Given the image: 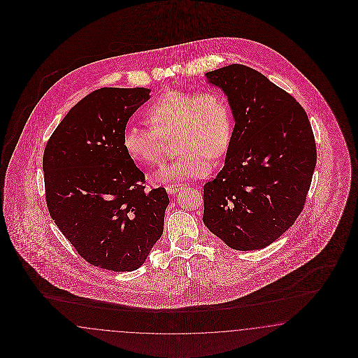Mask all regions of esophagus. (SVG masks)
<instances>
[{"instance_id": "obj_1", "label": "esophagus", "mask_w": 358, "mask_h": 358, "mask_svg": "<svg viewBox=\"0 0 358 358\" xmlns=\"http://www.w3.org/2000/svg\"><path fill=\"white\" fill-rule=\"evenodd\" d=\"M182 184H172V185H166L165 186V190L168 192V194H176L177 192H180L181 189H182Z\"/></svg>"}]
</instances>
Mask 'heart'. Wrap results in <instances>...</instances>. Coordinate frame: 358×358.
Listing matches in <instances>:
<instances>
[{
    "label": "heart",
    "instance_id": "heart-1",
    "mask_svg": "<svg viewBox=\"0 0 358 358\" xmlns=\"http://www.w3.org/2000/svg\"><path fill=\"white\" fill-rule=\"evenodd\" d=\"M152 127L129 124L123 147L135 162L160 165L165 139L173 138L180 156L156 174L160 182L202 177L211 159L227 151L232 136V115L226 97L217 90H165L145 111Z\"/></svg>",
    "mask_w": 358,
    "mask_h": 358
}]
</instances>
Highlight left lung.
<instances>
[{"mask_svg":"<svg viewBox=\"0 0 358 358\" xmlns=\"http://www.w3.org/2000/svg\"><path fill=\"white\" fill-rule=\"evenodd\" d=\"M226 94L235 120L226 162L203 187V223L229 248L271 245L303 210L316 145L296 99L250 66L207 72Z\"/></svg>","mask_w":358,"mask_h":358,"instance_id":"8db88e82","label":"left lung"}]
</instances>
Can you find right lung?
I'll return each mask as SVG.
<instances>
[{
    "label": "right lung",
    "instance_id": "1",
    "mask_svg": "<svg viewBox=\"0 0 358 358\" xmlns=\"http://www.w3.org/2000/svg\"><path fill=\"white\" fill-rule=\"evenodd\" d=\"M145 87H101L77 102L43 155L50 215L84 260L132 271L162 238L169 198L145 190L144 173L123 147L131 115L150 99Z\"/></svg>",
    "mask_w": 358,
    "mask_h": 358
}]
</instances>
